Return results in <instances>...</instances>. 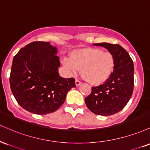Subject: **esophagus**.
Returning <instances> with one entry per match:
<instances>
[{
    "label": "esophagus",
    "mask_w": 150,
    "mask_h": 150,
    "mask_svg": "<svg viewBox=\"0 0 150 150\" xmlns=\"http://www.w3.org/2000/svg\"><path fill=\"white\" fill-rule=\"evenodd\" d=\"M75 83H76V86H79L81 85V83L79 80H77V79H76V81H75Z\"/></svg>",
    "instance_id": "obj_1"
}]
</instances>
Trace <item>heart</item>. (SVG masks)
Returning a JSON list of instances; mask_svg holds the SVG:
<instances>
[{
    "label": "heart",
    "instance_id": "heart-1",
    "mask_svg": "<svg viewBox=\"0 0 150 150\" xmlns=\"http://www.w3.org/2000/svg\"><path fill=\"white\" fill-rule=\"evenodd\" d=\"M64 63L74 73L81 69L82 76L91 84L100 85L112 75L115 59L110 52H103L99 48L87 47L74 51L71 59H65Z\"/></svg>",
    "mask_w": 150,
    "mask_h": 150
}]
</instances>
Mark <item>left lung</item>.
<instances>
[{
  "instance_id": "1",
  "label": "left lung",
  "mask_w": 150,
  "mask_h": 150,
  "mask_svg": "<svg viewBox=\"0 0 150 150\" xmlns=\"http://www.w3.org/2000/svg\"><path fill=\"white\" fill-rule=\"evenodd\" d=\"M102 46L114 55V71L103 85L93 87L85 98L86 105L97 115L110 116L120 112L131 99L134 86V66L129 54L118 44L93 43Z\"/></svg>"
}]
</instances>
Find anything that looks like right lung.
<instances>
[{
  "mask_svg": "<svg viewBox=\"0 0 150 150\" xmlns=\"http://www.w3.org/2000/svg\"><path fill=\"white\" fill-rule=\"evenodd\" d=\"M57 54V48L50 42L35 41L14 57L10 88L19 105L28 112L39 115L55 112L76 87L74 79L59 76Z\"/></svg>",
  "mask_w": 150,
  "mask_h": 150,
  "instance_id": "right-lung-1",
  "label": "right lung"
}]
</instances>
